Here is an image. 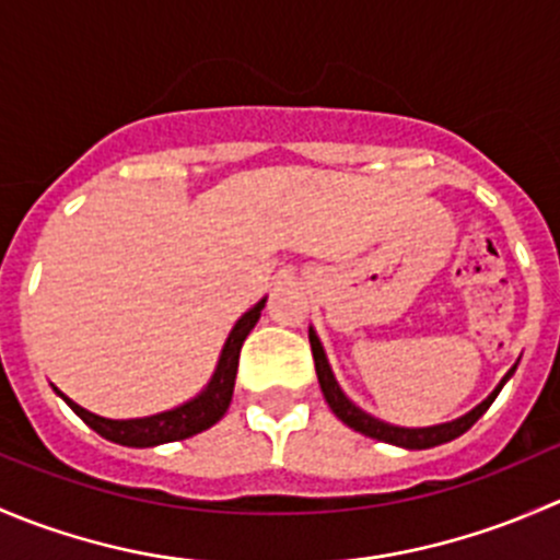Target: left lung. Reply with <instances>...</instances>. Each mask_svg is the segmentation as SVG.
Returning <instances> with one entry per match:
<instances>
[{
	"label": "left lung",
	"instance_id": "obj_1",
	"mask_svg": "<svg viewBox=\"0 0 560 560\" xmlns=\"http://www.w3.org/2000/svg\"><path fill=\"white\" fill-rule=\"evenodd\" d=\"M308 341H312L316 380H319L322 395H325V400H327V406L332 409V415H336L343 425H349V428H354L358 433H363V436H371V439H376V442H387V444H395V447H406V450L439 447V444L453 442V439L460 436V433H466L468 428H471L474 422H477L479 417L490 409V404L495 400V395L501 393L504 382L510 380L512 371H515L512 369L510 374L501 380V385L495 387L493 393H490L488 398L477 406V409H471L468 415H463L460 420L444 422V425H433V428H398V425H387V422L376 420V417L365 415L363 409H358V406H354L352 400L341 393V387H338L336 376H332L330 365H327L325 349H322L319 338H316L314 330H308Z\"/></svg>",
	"mask_w": 560,
	"mask_h": 560
}]
</instances>
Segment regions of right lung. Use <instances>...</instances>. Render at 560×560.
<instances>
[{
	"instance_id": "1",
	"label": "right lung",
	"mask_w": 560,
	"mask_h": 560,
	"mask_svg": "<svg viewBox=\"0 0 560 560\" xmlns=\"http://www.w3.org/2000/svg\"><path fill=\"white\" fill-rule=\"evenodd\" d=\"M265 308V298L254 308L241 316L235 322L233 332H230L228 343L222 349V358H219L217 371H213V380L208 382V387L202 389L197 398H191L189 404L178 406V409L162 411V415L143 417V420H105V417L92 415V411L81 409L75 400H70L67 395L56 393L67 400L72 411L86 422L92 431H97L100 436L107 442L124 444V447H156V444L167 442H180V439H189L195 433L206 431V428L217 425L219 420L228 411L230 400H233V387H235V374H238V358L241 347H244L246 336L252 332V327L257 325L259 314Z\"/></svg>"
}]
</instances>
